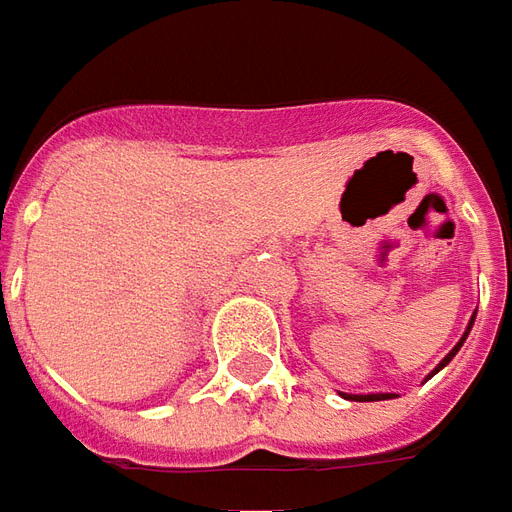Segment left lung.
Segmentation results:
<instances>
[{"label": "left lung", "instance_id": "left-lung-1", "mask_svg": "<svg viewBox=\"0 0 512 512\" xmlns=\"http://www.w3.org/2000/svg\"><path fill=\"white\" fill-rule=\"evenodd\" d=\"M474 317H477V311H474V314H471V320H469V325H466V331H463V336H460V342L455 344V347H452V350H449L447 355H444V358H441V364L436 366V369H433V372H430V375H427V378L424 380H430L433 378V375H436V372H441V369H444V366L449 364V361H452V358H455V355H458V350L460 347H463V342H466V336H469V331H471V325H474ZM344 400H355V402H378V400H391V397H397V394H342Z\"/></svg>", "mask_w": 512, "mask_h": 512}]
</instances>
